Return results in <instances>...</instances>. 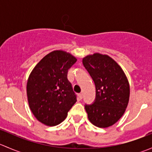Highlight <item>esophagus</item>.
Masks as SVG:
<instances>
[{
	"label": "esophagus",
	"mask_w": 152,
	"mask_h": 152,
	"mask_svg": "<svg viewBox=\"0 0 152 152\" xmlns=\"http://www.w3.org/2000/svg\"><path fill=\"white\" fill-rule=\"evenodd\" d=\"M78 96H79V99H82L83 97V95H82V93H79V94H78Z\"/></svg>",
	"instance_id": "34e87169"
}]
</instances>
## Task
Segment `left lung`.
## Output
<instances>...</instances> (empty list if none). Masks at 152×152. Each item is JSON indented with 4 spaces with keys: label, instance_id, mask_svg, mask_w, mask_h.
Segmentation results:
<instances>
[{
    "label": "left lung",
    "instance_id": "obj_1",
    "mask_svg": "<svg viewBox=\"0 0 152 152\" xmlns=\"http://www.w3.org/2000/svg\"><path fill=\"white\" fill-rule=\"evenodd\" d=\"M94 81L96 101L85 105L89 121L99 128H107L124 115L129 104V83L121 67L110 56L95 53L82 59Z\"/></svg>",
    "mask_w": 152,
    "mask_h": 152
}]
</instances>
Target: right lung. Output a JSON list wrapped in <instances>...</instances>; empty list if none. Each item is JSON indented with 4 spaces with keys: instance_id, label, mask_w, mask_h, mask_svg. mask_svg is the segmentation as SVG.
I'll list each match as a JSON object with an SVG mask.
<instances>
[{
    "instance_id": "obj_1",
    "label": "right lung",
    "mask_w": 152,
    "mask_h": 152,
    "mask_svg": "<svg viewBox=\"0 0 152 152\" xmlns=\"http://www.w3.org/2000/svg\"><path fill=\"white\" fill-rule=\"evenodd\" d=\"M77 59L56 50L48 53L33 68L26 85L31 111L40 123L49 126L62 123L76 102L67 70Z\"/></svg>"
}]
</instances>
